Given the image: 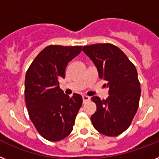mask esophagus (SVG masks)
I'll return each instance as SVG.
<instances>
[{"label":"esophagus","instance_id":"1","mask_svg":"<svg viewBox=\"0 0 159 159\" xmlns=\"http://www.w3.org/2000/svg\"><path fill=\"white\" fill-rule=\"evenodd\" d=\"M82 98H83L84 102H86V101H89V100H90V97L87 95H82Z\"/></svg>","mask_w":159,"mask_h":159}]
</instances>
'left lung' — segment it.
<instances>
[{
  "label": "left lung",
  "mask_w": 159,
  "mask_h": 159,
  "mask_svg": "<svg viewBox=\"0 0 159 159\" xmlns=\"http://www.w3.org/2000/svg\"><path fill=\"white\" fill-rule=\"evenodd\" d=\"M82 51L109 89L107 99L91 98L97 106L90 118L93 126L103 135H120L130 126L139 106L141 87L135 65L118 47L108 43L84 46Z\"/></svg>",
  "instance_id": "8db88e82"
}]
</instances>
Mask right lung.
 I'll return each instance as SVG.
<instances>
[{
	"label": "right lung",
	"mask_w": 159,
	"mask_h": 159,
	"mask_svg": "<svg viewBox=\"0 0 159 159\" xmlns=\"http://www.w3.org/2000/svg\"><path fill=\"white\" fill-rule=\"evenodd\" d=\"M81 51L82 46L49 45L39 53L26 71L28 114L38 133L48 141H61L71 133L82 105L80 94L69 97L59 86L68 63Z\"/></svg>",
	"instance_id": "obj_1"
}]
</instances>
